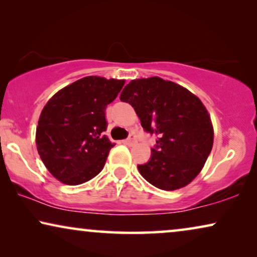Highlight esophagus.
<instances>
[{
	"label": "esophagus",
	"mask_w": 257,
	"mask_h": 257,
	"mask_svg": "<svg viewBox=\"0 0 257 257\" xmlns=\"http://www.w3.org/2000/svg\"><path fill=\"white\" fill-rule=\"evenodd\" d=\"M122 143L126 144V145H133V144L136 143V137L133 136V135H131V136H130V138L124 140V142H122Z\"/></svg>",
	"instance_id": "1"
}]
</instances>
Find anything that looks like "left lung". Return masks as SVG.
Returning <instances> with one entry per match:
<instances>
[{
    "label": "left lung",
    "instance_id": "1",
    "mask_svg": "<svg viewBox=\"0 0 257 257\" xmlns=\"http://www.w3.org/2000/svg\"><path fill=\"white\" fill-rule=\"evenodd\" d=\"M120 99L131 104L157 147L140 174L163 191L187 186L205 166L214 142L210 115L202 101L179 84L160 77L133 79Z\"/></svg>",
    "mask_w": 257,
    "mask_h": 257
}]
</instances>
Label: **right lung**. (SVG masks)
Segmentation results:
<instances>
[{
  "mask_svg": "<svg viewBox=\"0 0 257 257\" xmlns=\"http://www.w3.org/2000/svg\"><path fill=\"white\" fill-rule=\"evenodd\" d=\"M124 79L87 76L56 92L41 112L36 127L38 154L58 181L76 186L100 173L113 147L105 111Z\"/></svg>",
  "mask_w": 257,
  "mask_h": 257,
  "instance_id": "add662e5",
  "label": "right lung"
}]
</instances>
